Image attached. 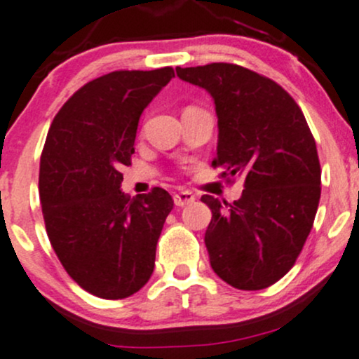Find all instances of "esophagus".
Here are the masks:
<instances>
[{
    "label": "esophagus",
    "mask_w": 359,
    "mask_h": 359,
    "mask_svg": "<svg viewBox=\"0 0 359 359\" xmlns=\"http://www.w3.org/2000/svg\"><path fill=\"white\" fill-rule=\"evenodd\" d=\"M194 201H196V196L189 191H180L173 196V203H175V206H179V208L194 203Z\"/></svg>",
    "instance_id": "34e87169"
}]
</instances>
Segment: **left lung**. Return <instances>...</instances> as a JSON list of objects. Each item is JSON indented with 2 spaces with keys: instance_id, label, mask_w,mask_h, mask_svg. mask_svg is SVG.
Wrapping results in <instances>:
<instances>
[{
  "instance_id": "left-lung-1",
  "label": "left lung",
  "mask_w": 359,
  "mask_h": 359,
  "mask_svg": "<svg viewBox=\"0 0 359 359\" xmlns=\"http://www.w3.org/2000/svg\"><path fill=\"white\" fill-rule=\"evenodd\" d=\"M211 93L218 116L212 167L243 175L242 198L211 208L204 242L212 271L238 290L274 285L297 262L320 201V161L302 109L283 86L230 62L177 68Z\"/></svg>"
}]
</instances>
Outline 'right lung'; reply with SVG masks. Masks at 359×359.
I'll use <instances>...</instances> for the list:
<instances>
[{
  "mask_svg": "<svg viewBox=\"0 0 359 359\" xmlns=\"http://www.w3.org/2000/svg\"><path fill=\"white\" fill-rule=\"evenodd\" d=\"M173 76L167 66L95 78L47 133L39 172L47 237L66 273L98 298L131 297L153 274L172 196L153 187L131 199L121 167L131 165L141 112Z\"/></svg>",
  "mask_w": 359,
  "mask_h": 359,
  "instance_id": "add662e5",
  "label": "right lung"
}]
</instances>
